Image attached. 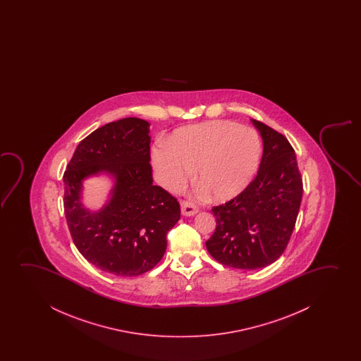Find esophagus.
Here are the masks:
<instances>
[{
    "label": "esophagus",
    "instance_id": "1",
    "mask_svg": "<svg viewBox=\"0 0 361 361\" xmlns=\"http://www.w3.org/2000/svg\"><path fill=\"white\" fill-rule=\"evenodd\" d=\"M180 204H181V213H183V216L191 217V216L198 212L197 206L193 204L192 202H188V201L183 200V201L180 202Z\"/></svg>",
    "mask_w": 361,
    "mask_h": 361
}]
</instances>
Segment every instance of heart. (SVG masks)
I'll list each match as a JSON object with an SVG mask.
<instances>
[{
    "mask_svg": "<svg viewBox=\"0 0 361 361\" xmlns=\"http://www.w3.org/2000/svg\"><path fill=\"white\" fill-rule=\"evenodd\" d=\"M262 157V144L252 129L231 121H209L175 130L168 148L154 149L160 181L178 190L195 169V181L213 201L238 196L252 181Z\"/></svg>",
    "mask_w": 361,
    "mask_h": 361,
    "instance_id": "1",
    "label": "heart"
}]
</instances>
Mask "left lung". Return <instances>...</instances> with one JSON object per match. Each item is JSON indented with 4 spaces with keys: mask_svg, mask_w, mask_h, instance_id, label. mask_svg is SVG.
<instances>
[{
    "mask_svg": "<svg viewBox=\"0 0 361 361\" xmlns=\"http://www.w3.org/2000/svg\"><path fill=\"white\" fill-rule=\"evenodd\" d=\"M264 150L257 176L231 201L214 206L216 231L206 242L226 267L254 270L276 262L290 242L301 206V173L285 135L257 119Z\"/></svg>",
    "mask_w": 361,
    "mask_h": 361,
    "instance_id": "8db88e82",
    "label": "left lung"
}]
</instances>
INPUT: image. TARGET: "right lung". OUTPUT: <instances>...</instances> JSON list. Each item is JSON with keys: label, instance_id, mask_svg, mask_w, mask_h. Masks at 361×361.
Returning a JSON list of instances; mask_svg holds the SVG:
<instances>
[{"label": "right lung", "instance_id": "obj_1", "mask_svg": "<svg viewBox=\"0 0 361 361\" xmlns=\"http://www.w3.org/2000/svg\"><path fill=\"white\" fill-rule=\"evenodd\" d=\"M149 123L129 117L104 124L80 142L64 173V211L82 257L117 276L152 270L166 250V234L180 219V203L153 185ZM99 172L116 180L110 202L91 213L79 198L82 180Z\"/></svg>", "mask_w": 361, "mask_h": 361}]
</instances>
